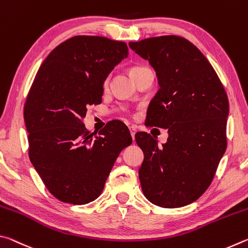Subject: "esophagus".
I'll list each match as a JSON object with an SVG mask.
<instances>
[{"label": "esophagus", "instance_id": "obj_1", "mask_svg": "<svg viewBox=\"0 0 248 248\" xmlns=\"http://www.w3.org/2000/svg\"><path fill=\"white\" fill-rule=\"evenodd\" d=\"M129 130H130V133H131L132 139H134V136H136L137 133V128L134 127V125H131V127H129Z\"/></svg>", "mask_w": 248, "mask_h": 248}]
</instances>
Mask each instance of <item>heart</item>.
I'll use <instances>...</instances> for the list:
<instances>
[{
  "instance_id": "1",
  "label": "heart",
  "mask_w": 248,
  "mask_h": 248,
  "mask_svg": "<svg viewBox=\"0 0 248 248\" xmlns=\"http://www.w3.org/2000/svg\"><path fill=\"white\" fill-rule=\"evenodd\" d=\"M144 70H146V68H144V66H133V68H131V70H130V74H131L132 78H134L137 74H139L140 72H142V71H144Z\"/></svg>"
}]
</instances>
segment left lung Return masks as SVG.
Listing matches in <instances>:
<instances>
[{
    "mask_svg": "<svg viewBox=\"0 0 248 248\" xmlns=\"http://www.w3.org/2000/svg\"><path fill=\"white\" fill-rule=\"evenodd\" d=\"M129 47L149 61L158 79L148 125L169 129L159 148L149 133L136 134L144 154L142 191L158 207H184L208 189L226 150L228 95L207 58L183 37H152Z\"/></svg>",
    "mask_w": 248,
    "mask_h": 248,
    "instance_id": "left-lung-1",
    "label": "left lung"
}]
</instances>
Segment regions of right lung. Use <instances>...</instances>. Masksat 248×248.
Wrapping results in <instances>:
<instances>
[{
    "label": "right lung",
    "instance_id": "1",
    "mask_svg": "<svg viewBox=\"0 0 248 248\" xmlns=\"http://www.w3.org/2000/svg\"><path fill=\"white\" fill-rule=\"evenodd\" d=\"M128 57L127 44L75 36L40 65L24 106L28 154L45 186L62 202L98 198L118 155L132 143L129 129L110 123L99 137L87 131V107L102 103L108 74Z\"/></svg>",
    "mask_w": 248,
    "mask_h": 248
}]
</instances>
